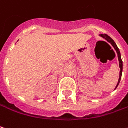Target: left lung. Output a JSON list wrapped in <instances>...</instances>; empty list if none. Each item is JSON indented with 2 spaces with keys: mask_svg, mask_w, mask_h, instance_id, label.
Here are the masks:
<instances>
[{
  "mask_svg": "<svg viewBox=\"0 0 128 128\" xmlns=\"http://www.w3.org/2000/svg\"><path fill=\"white\" fill-rule=\"evenodd\" d=\"M101 37H103L104 38H105L106 41H108V42H109L112 46H113V47L114 48V50H116V53H117V56H118V60H119V63H120V77H119V80H118V82H117V84H116V86L115 87V89L117 87V86L119 85V83H120V80H121V77H122V60L121 59V54H120V50H119V48L117 47V46H116V43L114 42V41L110 37V36H108V35H106V34H100V35Z\"/></svg>",
  "mask_w": 128,
  "mask_h": 128,
  "instance_id": "obj_1",
  "label": "left lung"
}]
</instances>
